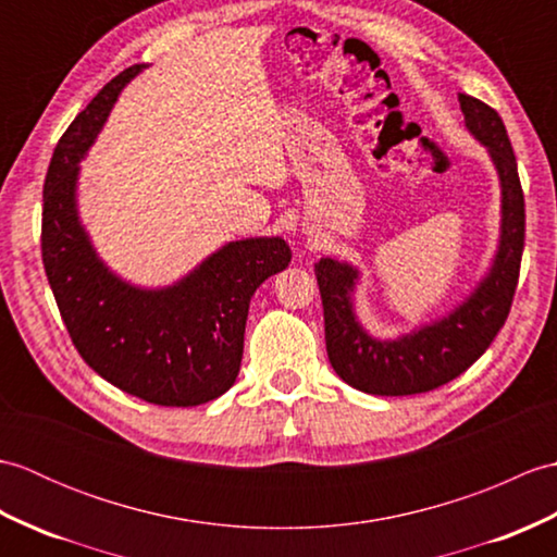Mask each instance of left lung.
Segmentation results:
<instances>
[{"mask_svg": "<svg viewBox=\"0 0 557 557\" xmlns=\"http://www.w3.org/2000/svg\"><path fill=\"white\" fill-rule=\"evenodd\" d=\"M459 108L469 132L488 148L503 186L500 246L474 294L443 321L381 342L366 333L354 313L351 292L359 272L333 258L315 263L327 359L342 381L361 393L419 395L449 383L491 347L510 313L524 251V194L517 160L498 112L465 92H459Z\"/></svg>", "mask_w": 557, "mask_h": 557, "instance_id": "1", "label": "left lung"}]
</instances>
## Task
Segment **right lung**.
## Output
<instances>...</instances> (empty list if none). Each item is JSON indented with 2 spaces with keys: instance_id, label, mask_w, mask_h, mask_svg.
<instances>
[{
  "instance_id": "obj_1",
  "label": "right lung",
  "mask_w": 557,
  "mask_h": 557,
  "mask_svg": "<svg viewBox=\"0 0 557 557\" xmlns=\"http://www.w3.org/2000/svg\"><path fill=\"white\" fill-rule=\"evenodd\" d=\"M140 69L112 78L59 138L42 188V263L69 337L92 371L150 405L196 407L234 385L248 304L292 251L280 236L232 242L164 289L132 287L102 263L78 222V160Z\"/></svg>"
}]
</instances>
